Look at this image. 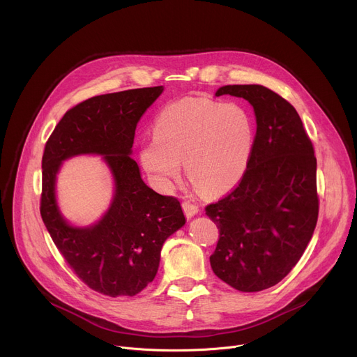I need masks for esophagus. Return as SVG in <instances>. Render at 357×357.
Returning <instances> with one entry per match:
<instances>
[{"label": "esophagus", "instance_id": "esophagus-1", "mask_svg": "<svg viewBox=\"0 0 357 357\" xmlns=\"http://www.w3.org/2000/svg\"><path fill=\"white\" fill-rule=\"evenodd\" d=\"M182 208H183V212H185L186 218H192L195 213H198V211H199L198 205L191 202V201H183L182 202Z\"/></svg>", "mask_w": 357, "mask_h": 357}]
</instances>
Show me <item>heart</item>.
<instances>
[{
	"label": "heart",
	"instance_id": "obj_1",
	"mask_svg": "<svg viewBox=\"0 0 357 357\" xmlns=\"http://www.w3.org/2000/svg\"><path fill=\"white\" fill-rule=\"evenodd\" d=\"M155 137L140 148L142 166L163 188L185 171L202 192L222 194L243 178L252 151L254 126L236 103L185 98L156 117Z\"/></svg>",
	"mask_w": 357,
	"mask_h": 357
}]
</instances>
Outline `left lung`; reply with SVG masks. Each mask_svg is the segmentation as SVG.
I'll return each mask as SVG.
<instances>
[{
  "label": "left lung",
  "instance_id": "1",
  "mask_svg": "<svg viewBox=\"0 0 357 357\" xmlns=\"http://www.w3.org/2000/svg\"><path fill=\"white\" fill-rule=\"evenodd\" d=\"M248 100L257 132L247 169L232 191L205 206L220 238L212 271L245 293L270 289L298 263L319 218L317 162L297 110L261 84H232L215 96Z\"/></svg>",
  "mask_w": 357,
  "mask_h": 357
}]
</instances>
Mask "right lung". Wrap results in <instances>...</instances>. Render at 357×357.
Returning a JSON list of instances; mask_svg holds the SVG:
<instances>
[{"mask_svg": "<svg viewBox=\"0 0 357 357\" xmlns=\"http://www.w3.org/2000/svg\"><path fill=\"white\" fill-rule=\"evenodd\" d=\"M162 86L90 98L66 112L45 142L40 213L67 266L91 290L132 297L155 278L160 250L185 224L178 198L155 192L130 158L135 130ZM82 153L103 154L116 182L107 215L90 229H75L59 215L54 197L61 160Z\"/></svg>", "mask_w": 357, "mask_h": 357, "instance_id": "add662e5", "label": "right lung"}]
</instances>
